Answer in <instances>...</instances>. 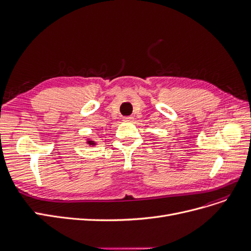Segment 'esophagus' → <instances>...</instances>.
<instances>
[{
    "instance_id": "1",
    "label": "esophagus",
    "mask_w": 251,
    "mask_h": 251,
    "mask_svg": "<svg viewBox=\"0 0 251 251\" xmlns=\"http://www.w3.org/2000/svg\"><path fill=\"white\" fill-rule=\"evenodd\" d=\"M134 120L133 116H126L124 117V121H126V123H131V121Z\"/></svg>"
}]
</instances>
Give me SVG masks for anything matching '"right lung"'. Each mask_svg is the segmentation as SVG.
<instances>
[{
  "mask_svg": "<svg viewBox=\"0 0 251 251\" xmlns=\"http://www.w3.org/2000/svg\"><path fill=\"white\" fill-rule=\"evenodd\" d=\"M88 143L90 144V146H94V144H95V141H88Z\"/></svg>",
  "mask_w": 251,
  "mask_h": 251,
  "instance_id": "1",
  "label": "right lung"
}]
</instances>
